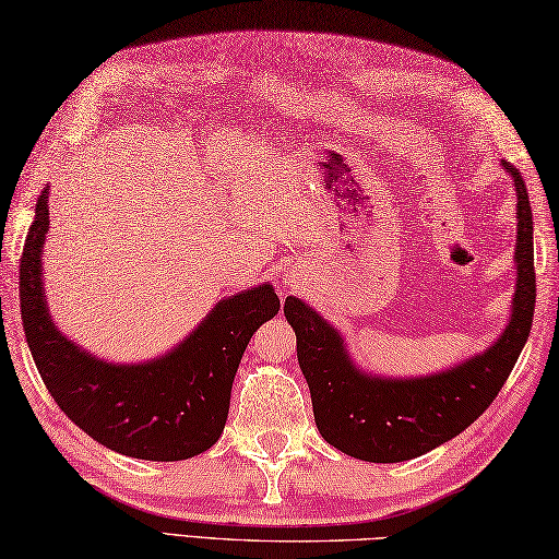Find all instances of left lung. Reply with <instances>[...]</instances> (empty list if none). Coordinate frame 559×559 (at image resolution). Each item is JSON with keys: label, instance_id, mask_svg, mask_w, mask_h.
<instances>
[{"label": "left lung", "instance_id": "8db88e82", "mask_svg": "<svg viewBox=\"0 0 559 559\" xmlns=\"http://www.w3.org/2000/svg\"><path fill=\"white\" fill-rule=\"evenodd\" d=\"M516 189V288L509 324L488 348L442 372L382 377L355 365L334 324L300 298H286L314 423L331 447L370 463H399L449 442L476 423L526 346L536 307L533 216L524 177L502 160Z\"/></svg>", "mask_w": 559, "mask_h": 559}]
</instances>
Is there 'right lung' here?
<instances>
[{
    "instance_id": "right-lung-1",
    "label": "right lung",
    "mask_w": 559,
    "mask_h": 559,
    "mask_svg": "<svg viewBox=\"0 0 559 559\" xmlns=\"http://www.w3.org/2000/svg\"><path fill=\"white\" fill-rule=\"evenodd\" d=\"M43 189L19 269L21 322L55 403L83 432L117 454L182 461L211 449L228 420L230 391L254 331L278 314L273 286L223 298L175 348L144 362H110L64 336L47 310L43 247L50 228Z\"/></svg>"
}]
</instances>
